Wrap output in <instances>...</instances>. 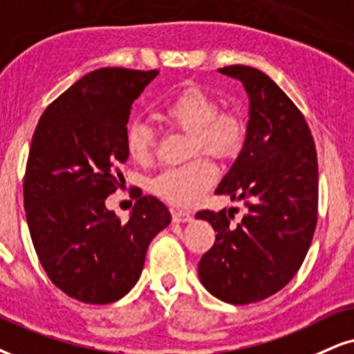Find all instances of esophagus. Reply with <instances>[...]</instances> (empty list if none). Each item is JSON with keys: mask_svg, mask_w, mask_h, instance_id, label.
<instances>
[{"mask_svg": "<svg viewBox=\"0 0 354 354\" xmlns=\"http://www.w3.org/2000/svg\"><path fill=\"white\" fill-rule=\"evenodd\" d=\"M172 220L176 221V223H187V221L192 220V215L189 212L172 210Z\"/></svg>", "mask_w": 354, "mask_h": 354, "instance_id": "esophagus-1", "label": "esophagus"}]
</instances>
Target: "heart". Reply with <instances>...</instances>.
Segmentation results:
<instances>
[{"label":"heart","instance_id":"1","mask_svg":"<svg viewBox=\"0 0 354 354\" xmlns=\"http://www.w3.org/2000/svg\"><path fill=\"white\" fill-rule=\"evenodd\" d=\"M160 118L174 128L190 133V154L203 151L215 157H231L243 147L246 124L238 113L220 110L213 95L200 86H187L165 103ZM124 147L136 162H146L156 147V131L139 120L124 129ZM216 180V169L198 156L178 167H167L152 178L156 195L177 207H192Z\"/></svg>","mask_w":354,"mask_h":354}]
</instances>
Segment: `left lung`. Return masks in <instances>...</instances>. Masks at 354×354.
I'll list each match as a JSON object with an SVG mask.
<instances>
[{"label": "left lung", "mask_w": 354, "mask_h": 354, "mask_svg": "<svg viewBox=\"0 0 354 354\" xmlns=\"http://www.w3.org/2000/svg\"><path fill=\"white\" fill-rule=\"evenodd\" d=\"M243 82L250 97L246 141L216 195L243 200L248 213L231 225L233 210H202L216 231L198 263L205 289L246 305L290 282L312 244L318 210V162L310 128L294 102L257 68H218Z\"/></svg>", "instance_id": "1"}]
</instances>
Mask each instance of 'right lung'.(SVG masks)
<instances>
[{"label": "right lung", "instance_id": "right-lung-1", "mask_svg": "<svg viewBox=\"0 0 354 354\" xmlns=\"http://www.w3.org/2000/svg\"><path fill=\"white\" fill-rule=\"evenodd\" d=\"M159 71L104 67L55 98L39 120L24 176V208L44 270L68 297L111 304L138 282L147 248L170 223L156 197H141L121 223L104 200L128 159L131 106Z\"/></svg>", "mask_w": 354, "mask_h": 354}]
</instances>
